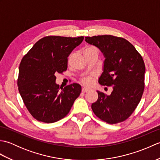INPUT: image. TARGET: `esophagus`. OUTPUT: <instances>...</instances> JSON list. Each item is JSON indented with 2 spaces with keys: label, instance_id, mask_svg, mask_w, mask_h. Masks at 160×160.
I'll return each instance as SVG.
<instances>
[{
  "label": "esophagus",
  "instance_id": "obj_1",
  "mask_svg": "<svg viewBox=\"0 0 160 160\" xmlns=\"http://www.w3.org/2000/svg\"><path fill=\"white\" fill-rule=\"evenodd\" d=\"M89 89H90L89 88L86 87H83L82 88V91L83 93H85V92H87V91H89Z\"/></svg>",
  "mask_w": 160,
  "mask_h": 160
}]
</instances>
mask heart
Instances as JSON below:
<instances>
[{"mask_svg":"<svg viewBox=\"0 0 160 160\" xmlns=\"http://www.w3.org/2000/svg\"><path fill=\"white\" fill-rule=\"evenodd\" d=\"M92 82V78L91 77L89 78H84L82 80V82L85 84H89Z\"/></svg>","mask_w":160,"mask_h":160,"instance_id":"b5f03b06","label":"heart"}]
</instances>
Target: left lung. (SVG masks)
Listing matches in <instances>:
<instances>
[{"label": "left lung", "instance_id": "1", "mask_svg": "<svg viewBox=\"0 0 160 160\" xmlns=\"http://www.w3.org/2000/svg\"><path fill=\"white\" fill-rule=\"evenodd\" d=\"M85 41L99 49L104 57L98 82L113 88L110 95L97 91L98 99L91 108L97 117L108 124L123 122L135 111L144 92L143 58L124 38L103 35L85 37Z\"/></svg>", "mask_w": 160, "mask_h": 160}]
</instances>
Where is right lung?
Instances as JSON below:
<instances>
[{
	"label": "right lung",
	"mask_w": 160,
	"mask_h": 160,
	"mask_svg": "<svg viewBox=\"0 0 160 160\" xmlns=\"http://www.w3.org/2000/svg\"><path fill=\"white\" fill-rule=\"evenodd\" d=\"M78 38L47 36L35 43L19 66V93L29 113L37 120L53 123L65 117L82 87L73 83L60 87L56 74L67 69V58L83 41Z\"/></svg>",
	"instance_id": "obj_1"
}]
</instances>
